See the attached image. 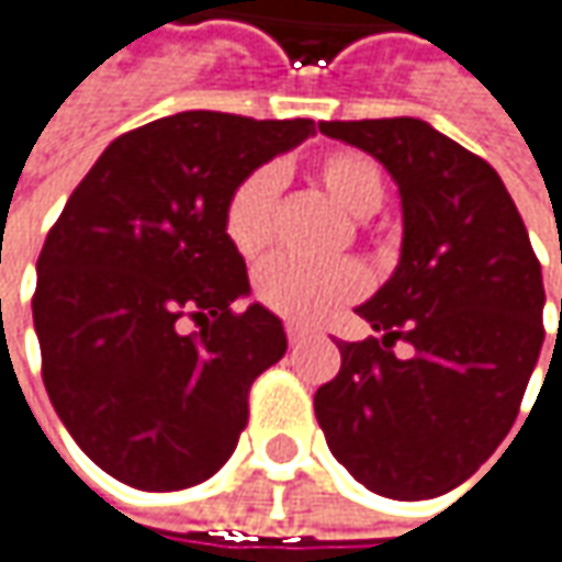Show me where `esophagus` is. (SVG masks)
Returning a JSON list of instances; mask_svg holds the SVG:
<instances>
[{"instance_id":"1","label":"esophagus","mask_w":562,"mask_h":562,"mask_svg":"<svg viewBox=\"0 0 562 562\" xmlns=\"http://www.w3.org/2000/svg\"><path fill=\"white\" fill-rule=\"evenodd\" d=\"M306 338H310V328L288 323V341H291V345H303Z\"/></svg>"}]
</instances>
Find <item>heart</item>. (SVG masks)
Returning <instances> with one entry per match:
<instances>
[{
  "instance_id": "1",
  "label": "heart",
  "mask_w": 562,
  "mask_h": 562,
  "mask_svg": "<svg viewBox=\"0 0 562 562\" xmlns=\"http://www.w3.org/2000/svg\"><path fill=\"white\" fill-rule=\"evenodd\" d=\"M313 180L353 214L370 217L385 199V173L373 157L360 151H328L313 160ZM278 177L271 170H256L237 186L227 202L224 231L243 259H262L274 239V214H278ZM367 278L353 262L338 266H306L296 259H278L259 271L256 294L291 323L319 325L335 316L345 303L363 294Z\"/></svg>"
}]
</instances>
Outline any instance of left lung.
<instances>
[{"label": "left lung", "mask_w": 562, "mask_h": 562, "mask_svg": "<svg viewBox=\"0 0 562 562\" xmlns=\"http://www.w3.org/2000/svg\"><path fill=\"white\" fill-rule=\"evenodd\" d=\"M373 155L402 195V256L357 316L382 338L338 341L316 392L331 456L367 491H456L516 424L544 345V281L499 173L414 116L319 123ZM562 313V300H560ZM415 348L402 361L391 345Z\"/></svg>", "instance_id": "1"}]
</instances>
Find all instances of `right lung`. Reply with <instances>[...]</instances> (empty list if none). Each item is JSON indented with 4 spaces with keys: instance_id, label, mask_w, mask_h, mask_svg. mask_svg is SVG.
Here are the masks:
<instances>
[{
    "instance_id": "1",
    "label": "right lung",
    "mask_w": 562,
    "mask_h": 562,
    "mask_svg": "<svg viewBox=\"0 0 562 562\" xmlns=\"http://www.w3.org/2000/svg\"><path fill=\"white\" fill-rule=\"evenodd\" d=\"M313 120L186 110L120 135L37 259L43 385L85 456L138 491L209 481L237 449L249 385L288 351L224 231L237 186ZM183 318L203 328L179 331Z\"/></svg>"
}]
</instances>
